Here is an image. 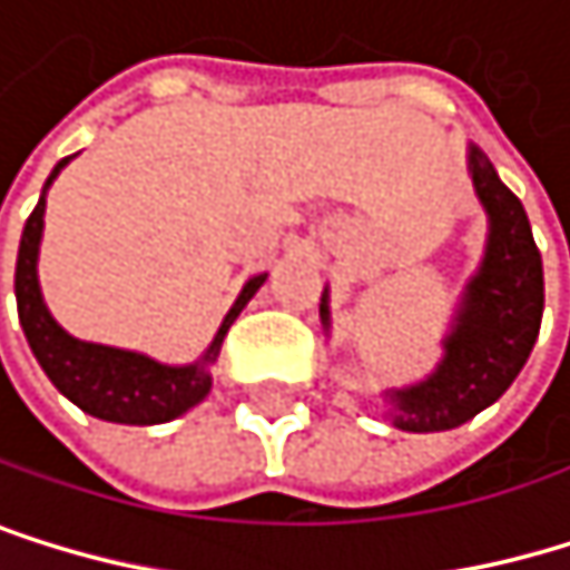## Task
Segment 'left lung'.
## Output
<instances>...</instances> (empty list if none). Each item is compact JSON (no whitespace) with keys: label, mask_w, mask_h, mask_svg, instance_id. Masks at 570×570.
<instances>
[{"label":"left lung","mask_w":570,"mask_h":570,"mask_svg":"<svg viewBox=\"0 0 570 570\" xmlns=\"http://www.w3.org/2000/svg\"><path fill=\"white\" fill-rule=\"evenodd\" d=\"M465 169L475 200L487 214V247L469 275L442 360L417 384L381 391L387 421L401 432H449L497 404L523 370L544 316V265L530 234L527 210L503 186L479 146H465ZM323 330H333L330 288L320 302Z\"/></svg>","instance_id":"1"}]
</instances>
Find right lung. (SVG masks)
I'll return each mask as SVG.
<instances>
[{
	"instance_id": "1",
	"label": "right lung",
	"mask_w": 570,
	"mask_h": 570,
	"mask_svg": "<svg viewBox=\"0 0 570 570\" xmlns=\"http://www.w3.org/2000/svg\"><path fill=\"white\" fill-rule=\"evenodd\" d=\"M73 156L60 159L53 166V173L47 176L40 204L30 214V220H26L22 237H19V258H16L19 326L26 333V343H30L37 363L43 366V374L50 377V384L67 401H73L83 414L101 417V421H115V424L173 421L210 394V387H214L210 366L220 356L224 336L234 326V320L240 316V308L254 298V292L265 285L268 272L244 282L240 295L227 308V316H224L220 330L214 333L210 346L200 353V360H193V363H163V360H156L149 353H138V350H121V346H105V343H88V340L70 336L50 316L43 292H40V275H37L40 240H43V214H47V189L53 186V179L60 176V169Z\"/></svg>"
}]
</instances>
